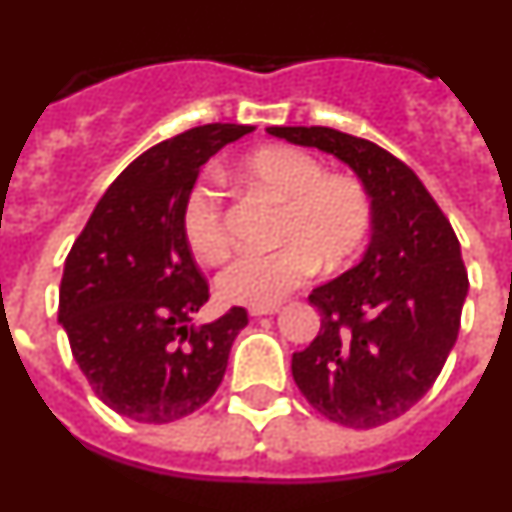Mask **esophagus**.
<instances>
[{
    "label": "esophagus",
    "instance_id": "obj_1",
    "mask_svg": "<svg viewBox=\"0 0 512 512\" xmlns=\"http://www.w3.org/2000/svg\"><path fill=\"white\" fill-rule=\"evenodd\" d=\"M279 312V305H266V307H248V315L251 318H261V315H274Z\"/></svg>",
    "mask_w": 512,
    "mask_h": 512
}]
</instances>
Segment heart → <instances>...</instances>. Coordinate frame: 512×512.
<instances>
[{
  "instance_id": "obj_1",
  "label": "heart",
  "mask_w": 512,
  "mask_h": 512,
  "mask_svg": "<svg viewBox=\"0 0 512 512\" xmlns=\"http://www.w3.org/2000/svg\"><path fill=\"white\" fill-rule=\"evenodd\" d=\"M253 189L282 202L271 253H243L217 274L215 289L230 305L266 307L305 284L315 269L336 271L369 241L374 202L356 176L328 174L318 156L289 146H266L241 164ZM182 233L197 259L217 264L228 253L225 202L210 179L189 187L182 202Z\"/></svg>"
}]
</instances>
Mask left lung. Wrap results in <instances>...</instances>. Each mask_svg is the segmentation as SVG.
Returning a JSON list of instances; mask_svg holds the SVG:
<instances>
[{
    "mask_svg": "<svg viewBox=\"0 0 512 512\" xmlns=\"http://www.w3.org/2000/svg\"><path fill=\"white\" fill-rule=\"evenodd\" d=\"M266 133L336 156L372 194V241L307 297L320 330L292 356V377L333 423H390L431 390L459 336L469 292L459 238L415 171L372 140L302 125Z\"/></svg>",
    "mask_w": 512,
    "mask_h": 512,
    "instance_id": "1",
    "label": "left lung"
}]
</instances>
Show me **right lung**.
Instances as JSON below:
<instances>
[{
  "label": "right lung",
  "mask_w": 512,
  "mask_h": 512,
  "mask_svg": "<svg viewBox=\"0 0 512 512\" xmlns=\"http://www.w3.org/2000/svg\"><path fill=\"white\" fill-rule=\"evenodd\" d=\"M251 125L215 122L164 140L117 176L63 264L58 323L104 405L135 423H174L223 382L243 307L194 328L210 297L182 233L200 166Z\"/></svg>",
  "instance_id": "right-lung-1"
}]
</instances>
